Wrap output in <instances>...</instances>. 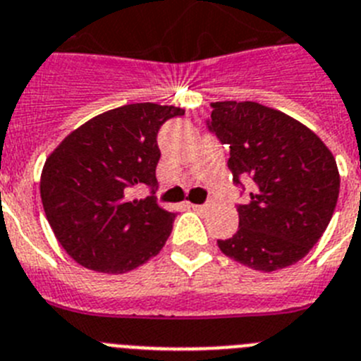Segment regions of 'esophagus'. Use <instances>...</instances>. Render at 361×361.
<instances>
[{
  "instance_id": "obj_1",
  "label": "esophagus",
  "mask_w": 361,
  "mask_h": 361,
  "mask_svg": "<svg viewBox=\"0 0 361 361\" xmlns=\"http://www.w3.org/2000/svg\"><path fill=\"white\" fill-rule=\"evenodd\" d=\"M190 207H192V210H196V212H203V210H207L209 209V207H207V204H190Z\"/></svg>"
}]
</instances>
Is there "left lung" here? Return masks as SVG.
I'll return each mask as SVG.
<instances>
[{"instance_id": "1", "label": "left lung", "mask_w": 361, "mask_h": 361, "mask_svg": "<svg viewBox=\"0 0 361 361\" xmlns=\"http://www.w3.org/2000/svg\"><path fill=\"white\" fill-rule=\"evenodd\" d=\"M209 129L230 145L235 185L252 183L239 228L217 241L226 257L257 271L295 264L326 232L338 201L333 152L310 128L257 102H212Z\"/></svg>"}]
</instances>
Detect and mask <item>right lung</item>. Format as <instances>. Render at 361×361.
I'll return each mask as SVG.
<instances>
[{
  "label": "right lung",
  "mask_w": 361,
  "mask_h": 361,
  "mask_svg": "<svg viewBox=\"0 0 361 361\" xmlns=\"http://www.w3.org/2000/svg\"><path fill=\"white\" fill-rule=\"evenodd\" d=\"M185 109L152 102L128 104L93 116L71 131L47 158L41 201L64 252L80 266L118 275L164 248L176 214L157 203V136ZM140 184L144 200L132 197Z\"/></svg>",
  "instance_id": "right-lung-1"
}]
</instances>
